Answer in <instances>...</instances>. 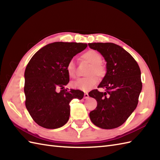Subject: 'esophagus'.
Listing matches in <instances>:
<instances>
[{
    "instance_id": "34e87169",
    "label": "esophagus",
    "mask_w": 160,
    "mask_h": 160,
    "mask_svg": "<svg viewBox=\"0 0 160 160\" xmlns=\"http://www.w3.org/2000/svg\"><path fill=\"white\" fill-rule=\"evenodd\" d=\"M89 94H88L87 93H85L84 94V99H87V98H89Z\"/></svg>"
}]
</instances>
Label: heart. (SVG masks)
<instances>
[{"label": "heart", "mask_w": 160, "mask_h": 160, "mask_svg": "<svg viewBox=\"0 0 160 160\" xmlns=\"http://www.w3.org/2000/svg\"><path fill=\"white\" fill-rule=\"evenodd\" d=\"M82 58L90 64V67L87 71L86 78H82L72 83V86L75 89L83 91H87L96 85L98 82V78L96 75L99 77H102L105 74V69L102 65V55L96 50H88L82 55ZM67 71L69 77L75 78L77 76V71L76 64L73 60H70L67 64Z\"/></svg>", "instance_id": "obj_1"}]
</instances>
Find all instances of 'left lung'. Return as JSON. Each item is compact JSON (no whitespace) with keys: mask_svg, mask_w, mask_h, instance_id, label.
Returning <instances> with one entry per match:
<instances>
[{"mask_svg":"<svg viewBox=\"0 0 160 160\" xmlns=\"http://www.w3.org/2000/svg\"><path fill=\"white\" fill-rule=\"evenodd\" d=\"M107 62V73L98 87L106 92L92 90L89 96L97 101L91 111V122L101 128L112 129L124 124L136 108L142 84L138 64L122 47L111 42L89 43Z\"/></svg>","mask_w":160,"mask_h":160,"instance_id":"1","label":"left lung"}]
</instances>
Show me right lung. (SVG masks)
<instances>
[{
  "label": "right lung",
  "mask_w": 160,
  "mask_h": 160,
  "mask_svg": "<svg viewBox=\"0 0 160 160\" xmlns=\"http://www.w3.org/2000/svg\"><path fill=\"white\" fill-rule=\"evenodd\" d=\"M87 47L81 42H53L39 49L29 60L25 71V106L40 127H62L69 120L70 102L82 99V91H68L64 86L69 82L68 62Z\"/></svg>",
  "instance_id": "add662e5"
}]
</instances>
